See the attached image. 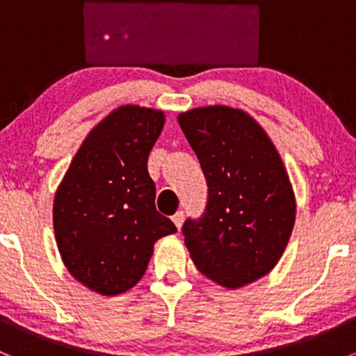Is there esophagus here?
<instances>
[{
	"mask_svg": "<svg viewBox=\"0 0 356 356\" xmlns=\"http://www.w3.org/2000/svg\"><path fill=\"white\" fill-rule=\"evenodd\" d=\"M172 220H174L175 227H177V229H181L182 222H184V211H177V213H175L174 217H172Z\"/></svg>",
	"mask_w": 356,
	"mask_h": 356,
	"instance_id": "34e87169",
	"label": "esophagus"
}]
</instances>
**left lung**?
Masks as SVG:
<instances>
[{
  "label": "left lung",
  "instance_id": "obj_1",
  "mask_svg": "<svg viewBox=\"0 0 356 356\" xmlns=\"http://www.w3.org/2000/svg\"><path fill=\"white\" fill-rule=\"evenodd\" d=\"M177 120L208 184L203 215L182 225L184 243L201 274L241 288L268 274L288 246L296 217L288 172L246 111L215 105Z\"/></svg>",
  "mask_w": 356,
  "mask_h": 356
}]
</instances>
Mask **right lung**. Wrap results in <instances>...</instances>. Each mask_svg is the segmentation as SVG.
<instances>
[{"instance_id": "add662e5", "label": "right lung", "mask_w": 356, "mask_h": 356, "mask_svg": "<svg viewBox=\"0 0 356 356\" xmlns=\"http://www.w3.org/2000/svg\"><path fill=\"white\" fill-rule=\"evenodd\" d=\"M163 111L124 105L103 118L75 153L53 203L67 270L95 293L115 296L145 275L153 246L177 232L158 213L148 156Z\"/></svg>"}]
</instances>
